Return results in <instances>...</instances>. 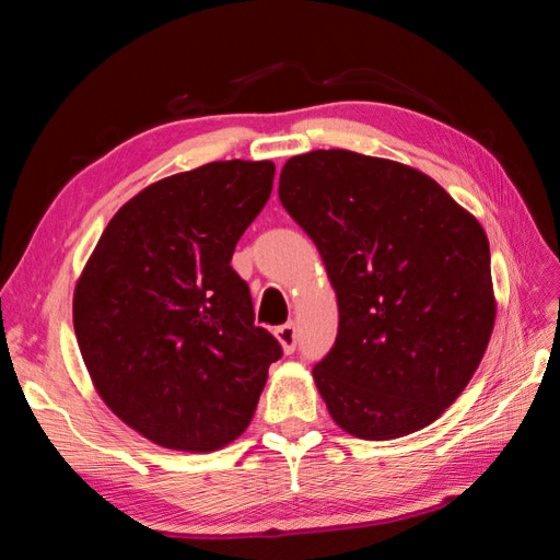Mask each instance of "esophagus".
Masks as SVG:
<instances>
[{
  "mask_svg": "<svg viewBox=\"0 0 560 560\" xmlns=\"http://www.w3.org/2000/svg\"><path fill=\"white\" fill-rule=\"evenodd\" d=\"M276 338L280 341L284 352H294V348H296V325H294V322H287V325L278 327Z\"/></svg>",
  "mask_w": 560,
  "mask_h": 560,
  "instance_id": "esophagus-1",
  "label": "esophagus"
}]
</instances>
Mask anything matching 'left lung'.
Wrapping results in <instances>:
<instances>
[{"mask_svg": "<svg viewBox=\"0 0 560 560\" xmlns=\"http://www.w3.org/2000/svg\"><path fill=\"white\" fill-rule=\"evenodd\" d=\"M280 202L319 249L338 334L313 378L348 434L387 442L460 397L495 325L477 217L425 173L317 149L280 173Z\"/></svg>", "mask_w": 560, "mask_h": 560, "instance_id": "8db88e82", "label": "left lung"}]
</instances>
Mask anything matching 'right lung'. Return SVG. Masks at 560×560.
<instances>
[{"instance_id":"add662e5","label":"right lung","mask_w":560,"mask_h":560,"mask_svg":"<svg viewBox=\"0 0 560 560\" xmlns=\"http://www.w3.org/2000/svg\"><path fill=\"white\" fill-rule=\"evenodd\" d=\"M273 175L270 161L235 159L149 184L83 266L72 313L91 381L163 448L210 453L238 439L282 358L231 268Z\"/></svg>"}]
</instances>
